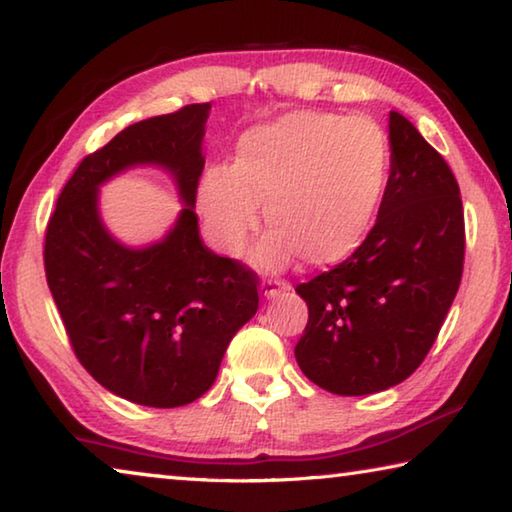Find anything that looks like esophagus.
Here are the masks:
<instances>
[{"label":"esophagus","mask_w":512,"mask_h":512,"mask_svg":"<svg viewBox=\"0 0 512 512\" xmlns=\"http://www.w3.org/2000/svg\"><path fill=\"white\" fill-rule=\"evenodd\" d=\"M291 284L284 282V280H264L262 282V296L264 298H275L280 296L282 291H289Z\"/></svg>","instance_id":"obj_1"}]
</instances>
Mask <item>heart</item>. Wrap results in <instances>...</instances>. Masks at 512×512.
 I'll return each mask as SVG.
<instances>
[{
    "instance_id": "obj_1",
    "label": "heart",
    "mask_w": 512,
    "mask_h": 512,
    "mask_svg": "<svg viewBox=\"0 0 512 512\" xmlns=\"http://www.w3.org/2000/svg\"><path fill=\"white\" fill-rule=\"evenodd\" d=\"M391 144L370 117L298 110L239 137L235 164H212L196 192L207 237L235 253L259 219L271 225L253 259L282 266L302 255L329 266L366 241L384 201Z\"/></svg>"
}]
</instances>
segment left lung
I'll use <instances>...</instances> for the list:
<instances>
[{
	"mask_svg": "<svg viewBox=\"0 0 512 512\" xmlns=\"http://www.w3.org/2000/svg\"><path fill=\"white\" fill-rule=\"evenodd\" d=\"M388 144L391 176L366 241L296 287L309 307L296 361L334 395L379 393L413 375L463 275V203L452 169L395 110Z\"/></svg>",
	"mask_w": 512,
	"mask_h": 512,
	"instance_id": "1",
	"label": "left lung"
}]
</instances>
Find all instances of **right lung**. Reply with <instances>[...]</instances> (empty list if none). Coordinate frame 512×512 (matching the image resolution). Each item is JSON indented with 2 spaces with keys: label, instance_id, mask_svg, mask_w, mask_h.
<instances>
[{
  "label": "right lung",
  "instance_id": "add662e5",
  "mask_svg": "<svg viewBox=\"0 0 512 512\" xmlns=\"http://www.w3.org/2000/svg\"><path fill=\"white\" fill-rule=\"evenodd\" d=\"M207 117L210 103H194L124 128L79 164L47 225V284L76 357L106 391L153 409L210 391L259 307L257 275L214 255L198 230ZM137 166L169 172L184 210L158 242L128 247L102 223L98 192Z\"/></svg>",
  "mask_w": 512,
  "mask_h": 512
}]
</instances>
